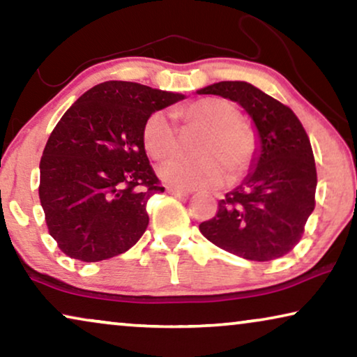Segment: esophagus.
Wrapping results in <instances>:
<instances>
[{
	"mask_svg": "<svg viewBox=\"0 0 357 357\" xmlns=\"http://www.w3.org/2000/svg\"><path fill=\"white\" fill-rule=\"evenodd\" d=\"M168 194L174 195V197H184V195H189L190 190L188 189H179V188H167Z\"/></svg>",
	"mask_w": 357,
	"mask_h": 357,
	"instance_id": "1",
	"label": "esophagus"
}]
</instances>
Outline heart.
<instances>
[{"label": "heart", "mask_w": 357, "mask_h": 357, "mask_svg": "<svg viewBox=\"0 0 357 357\" xmlns=\"http://www.w3.org/2000/svg\"><path fill=\"white\" fill-rule=\"evenodd\" d=\"M184 124L202 129L195 144V158H174L158 168L165 183L179 189L218 185L227 178L243 174L257 149V137L248 124L239 121V112L225 98L207 97L176 109ZM144 147L153 158L172 157L178 150V129L173 118L155 112L142 129Z\"/></svg>", "instance_id": "heart-1"}]
</instances>
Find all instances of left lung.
<instances>
[{
    "label": "left lung",
    "mask_w": 357,
    "mask_h": 357,
    "mask_svg": "<svg viewBox=\"0 0 357 357\" xmlns=\"http://www.w3.org/2000/svg\"><path fill=\"white\" fill-rule=\"evenodd\" d=\"M197 93L239 103L259 137L248 176L220 200L213 218L199 225L200 233L255 262L288 254L315 207L317 172L303 124L291 108L243 80H223Z\"/></svg>",
    "instance_id": "1"
}]
</instances>
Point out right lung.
I'll return each instance as SVG.
<instances>
[{"label":"right lung","instance_id":"1","mask_svg":"<svg viewBox=\"0 0 357 357\" xmlns=\"http://www.w3.org/2000/svg\"><path fill=\"white\" fill-rule=\"evenodd\" d=\"M184 98L108 80L63 114L40 160L38 195L50 234L64 254L100 262L126 252L145 233L149 199L165 188L145 153L144 124Z\"/></svg>","mask_w":357,"mask_h":357}]
</instances>
